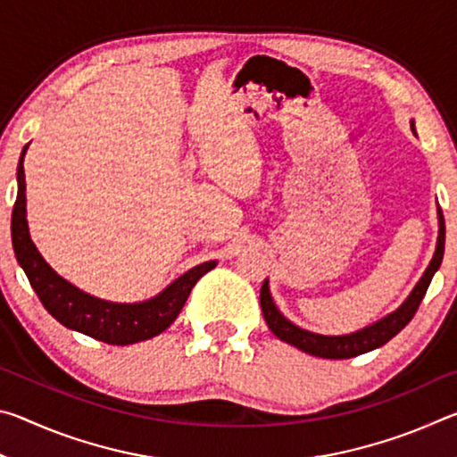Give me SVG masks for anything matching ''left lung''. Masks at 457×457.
Wrapping results in <instances>:
<instances>
[{
  "label": "left lung",
  "instance_id": "8db88e82",
  "mask_svg": "<svg viewBox=\"0 0 457 457\" xmlns=\"http://www.w3.org/2000/svg\"><path fill=\"white\" fill-rule=\"evenodd\" d=\"M411 130L415 133L413 120H411ZM437 220H439V231H437L436 253H433V258L429 262L428 270L423 272L421 280L415 284L411 294H409L405 303L401 304L395 312L386 314L385 319L369 324V327L361 328L357 332H351V335H340V337L316 335V332L296 327V324L290 322L280 311H278V306L272 300V294H270L268 280H264L260 290V304L270 330H272L278 338L284 340V343H288L303 353L314 354V357H320V359H353L357 357V354L369 353L373 349H378V346H383L385 343H389V340L395 337L397 332L403 330L409 324V320L413 319L417 308H420L421 300L425 296V292H428V286L431 282L433 274H436L439 266H442L444 247H445V221L439 207H437Z\"/></svg>",
  "mask_w": 457,
  "mask_h": 457
}]
</instances>
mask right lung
<instances>
[{
  "label": "right lung",
  "mask_w": 457,
  "mask_h": 457,
  "mask_svg": "<svg viewBox=\"0 0 457 457\" xmlns=\"http://www.w3.org/2000/svg\"><path fill=\"white\" fill-rule=\"evenodd\" d=\"M26 151L28 145L21 151L18 163V197H15L12 213V242L15 258L24 268L28 280L37 298L42 300L46 311L66 328L79 330L82 335L103 340L106 345L119 346L141 343V340L157 337L171 327L173 320L179 316L185 300L189 298L193 286L197 284L201 276L213 270L218 262H204V264L191 268L189 272L169 284L163 292L145 300V303H108V300L90 296L88 292L76 288L74 284L54 272L29 237L26 220Z\"/></svg>",
  "instance_id": "obj_1"
}]
</instances>
